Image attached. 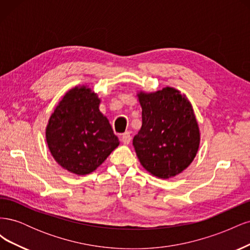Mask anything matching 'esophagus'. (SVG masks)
<instances>
[{"instance_id": "obj_1", "label": "esophagus", "mask_w": 250, "mask_h": 250, "mask_svg": "<svg viewBox=\"0 0 250 250\" xmlns=\"http://www.w3.org/2000/svg\"><path fill=\"white\" fill-rule=\"evenodd\" d=\"M130 140H131V137H130V133L126 131L122 134V142L124 145H128V144L130 143Z\"/></svg>"}]
</instances>
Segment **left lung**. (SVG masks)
Masks as SVG:
<instances>
[{"label":"left lung","mask_w":250,"mask_h":250,"mask_svg":"<svg viewBox=\"0 0 250 250\" xmlns=\"http://www.w3.org/2000/svg\"><path fill=\"white\" fill-rule=\"evenodd\" d=\"M142 127L133 138L141 165L157 178L186 170L197 154L200 131L191 102L174 87L138 93Z\"/></svg>","instance_id":"1"}]
</instances>
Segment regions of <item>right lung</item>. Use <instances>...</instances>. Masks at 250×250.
<instances>
[{
    "instance_id": "add662e5",
    "label": "right lung",
    "mask_w": 250,
    "mask_h": 250,
    "mask_svg": "<svg viewBox=\"0 0 250 250\" xmlns=\"http://www.w3.org/2000/svg\"><path fill=\"white\" fill-rule=\"evenodd\" d=\"M101 100L87 85L65 93L46 128L50 152L71 173H92L119 146L109 121L99 109Z\"/></svg>"
}]
</instances>
